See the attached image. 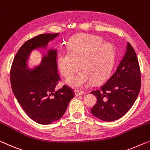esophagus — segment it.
<instances>
[{"mask_svg":"<svg viewBox=\"0 0 150 150\" xmlns=\"http://www.w3.org/2000/svg\"><path fill=\"white\" fill-rule=\"evenodd\" d=\"M83 94H84V93H83L82 91H78V90H76V91H75V96H78L82 95Z\"/></svg>","mask_w":150,"mask_h":150,"instance_id":"1","label":"esophagus"}]
</instances>
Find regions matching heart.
I'll use <instances>...</instances> for the list:
<instances>
[{"label":"heart","mask_w":150,"mask_h":150,"mask_svg":"<svg viewBox=\"0 0 150 150\" xmlns=\"http://www.w3.org/2000/svg\"><path fill=\"white\" fill-rule=\"evenodd\" d=\"M104 42L102 38L84 35L73 40L68 51L59 52L56 64L64 76L73 75L80 68L82 70L68 78L66 83L75 88H82L94 81H99L109 75L115 59L113 45Z\"/></svg>","instance_id":"b5f03b06"}]
</instances>
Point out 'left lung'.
<instances>
[{"instance_id": "8db88e82", "label": "left lung", "mask_w": 150, "mask_h": 150, "mask_svg": "<svg viewBox=\"0 0 150 150\" xmlns=\"http://www.w3.org/2000/svg\"><path fill=\"white\" fill-rule=\"evenodd\" d=\"M141 87V73L136 53L129 43L117 70L100 88L91 92L96 97L92 108L94 117L104 121L121 118L134 104Z\"/></svg>"}]
</instances>
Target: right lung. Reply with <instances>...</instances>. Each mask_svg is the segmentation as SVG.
Listing matches in <instances>:
<instances>
[{
    "instance_id": "right-lung-1",
    "label": "right lung",
    "mask_w": 150,
    "mask_h": 150,
    "mask_svg": "<svg viewBox=\"0 0 150 150\" xmlns=\"http://www.w3.org/2000/svg\"><path fill=\"white\" fill-rule=\"evenodd\" d=\"M59 33L41 34L26 41L14 57L11 70L12 91L23 109L32 120L48 125L59 120L74 98L72 89L66 85L56 90L59 81L56 64L57 50L41 52L40 63L30 67L34 50H46L50 41Z\"/></svg>"
}]
</instances>
